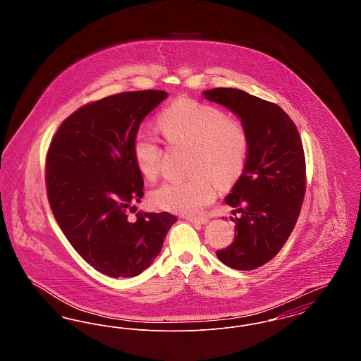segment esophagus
I'll use <instances>...</instances> for the list:
<instances>
[{
    "mask_svg": "<svg viewBox=\"0 0 361 361\" xmlns=\"http://www.w3.org/2000/svg\"><path fill=\"white\" fill-rule=\"evenodd\" d=\"M185 219L190 222V224H206L208 222L206 218H197V216H187Z\"/></svg>",
    "mask_w": 361,
    "mask_h": 361,
    "instance_id": "34e87169",
    "label": "esophagus"
}]
</instances>
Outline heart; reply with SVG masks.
I'll return each mask as SVG.
<instances>
[{
  "instance_id": "obj_1",
  "label": "heart",
  "mask_w": 361,
  "mask_h": 361,
  "mask_svg": "<svg viewBox=\"0 0 361 361\" xmlns=\"http://www.w3.org/2000/svg\"><path fill=\"white\" fill-rule=\"evenodd\" d=\"M158 127L171 145L190 146L189 171L184 181H169L152 193L159 209L193 215L209 204L219 187L231 185L245 168L249 134L238 119L226 118L222 109L189 99H178L158 115ZM159 140L145 131L133 140L139 172L154 180L159 172Z\"/></svg>"
}]
</instances>
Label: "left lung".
I'll list each match as a JSON object with an SVG mask.
<instances>
[{
  "label": "left lung",
  "instance_id": "8db88e82",
  "mask_svg": "<svg viewBox=\"0 0 361 361\" xmlns=\"http://www.w3.org/2000/svg\"><path fill=\"white\" fill-rule=\"evenodd\" d=\"M204 99L230 109L249 134L240 178L226 196L235 238L216 256L224 265L252 271L280 252L298 221L306 190L302 140L291 118L274 103L240 89L215 87Z\"/></svg>",
  "mask_w": 361,
  "mask_h": 361
}]
</instances>
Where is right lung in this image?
Instances as JSON below:
<instances>
[{
    "mask_svg": "<svg viewBox=\"0 0 361 361\" xmlns=\"http://www.w3.org/2000/svg\"><path fill=\"white\" fill-rule=\"evenodd\" d=\"M168 93L126 92L87 104L63 121L46 161L52 214L77 253L111 277H134L149 268L177 218L169 212L127 211L143 196L133 155L142 121Z\"/></svg>",
    "mask_w": 361,
    "mask_h": 361,
    "instance_id": "1",
    "label": "right lung"
}]
</instances>
